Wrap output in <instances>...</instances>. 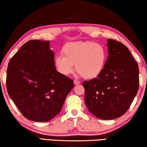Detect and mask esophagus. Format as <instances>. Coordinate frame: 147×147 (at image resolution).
I'll list each match as a JSON object with an SVG mask.
<instances>
[{
    "label": "esophagus",
    "instance_id": "esophagus-1",
    "mask_svg": "<svg viewBox=\"0 0 147 147\" xmlns=\"http://www.w3.org/2000/svg\"><path fill=\"white\" fill-rule=\"evenodd\" d=\"M80 83V81L76 80H74V84H75V85H78V84H79Z\"/></svg>",
    "mask_w": 147,
    "mask_h": 147
}]
</instances>
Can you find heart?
Returning a JSON list of instances; mask_svg holds the SVG:
<instances>
[{"label": "heart", "mask_w": 147, "mask_h": 147, "mask_svg": "<svg viewBox=\"0 0 147 147\" xmlns=\"http://www.w3.org/2000/svg\"><path fill=\"white\" fill-rule=\"evenodd\" d=\"M63 56L55 58L58 72L65 76L76 71L86 79L97 78L104 71L108 58L106 49L93 41H74L68 43L63 49Z\"/></svg>", "instance_id": "b5f03b06"}]
</instances>
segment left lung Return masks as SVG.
<instances>
[{
    "label": "left lung",
    "instance_id": "1",
    "mask_svg": "<svg viewBox=\"0 0 147 147\" xmlns=\"http://www.w3.org/2000/svg\"><path fill=\"white\" fill-rule=\"evenodd\" d=\"M108 57L97 78L83 82L84 102L96 117L109 120L127 111L139 86V66L129 49L119 41L108 39Z\"/></svg>",
    "mask_w": 147,
    "mask_h": 147
}]
</instances>
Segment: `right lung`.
<instances>
[{
    "instance_id": "right-lung-1",
    "label": "right lung",
    "mask_w": 147,
    "mask_h": 147,
    "mask_svg": "<svg viewBox=\"0 0 147 147\" xmlns=\"http://www.w3.org/2000/svg\"><path fill=\"white\" fill-rule=\"evenodd\" d=\"M54 54L49 41L31 40L22 46L8 63V95L28 119H52L73 88V79L56 70Z\"/></svg>"
}]
</instances>
